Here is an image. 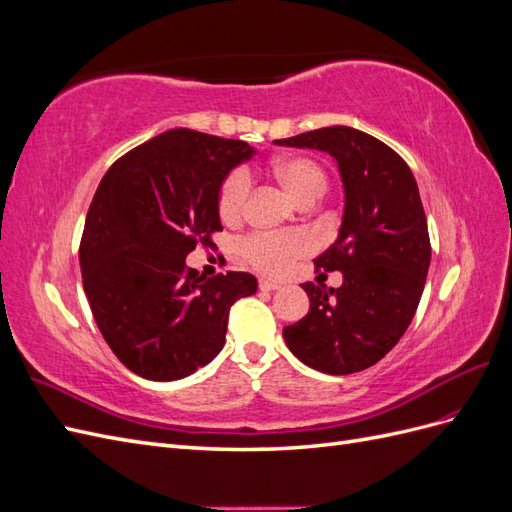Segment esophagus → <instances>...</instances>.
Returning <instances> with one entry per match:
<instances>
[{"label": "esophagus", "mask_w": 512, "mask_h": 512, "mask_svg": "<svg viewBox=\"0 0 512 512\" xmlns=\"http://www.w3.org/2000/svg\"><path fill=\"white\" fill-rule=\"evenodd\" d=\"M258 288H260V290H277V288H280V284H275V282H271V280H265V277H260V280H258Z\"/></svg>", "instance_id": "esophagus-1"}]
</instances>
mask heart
Masks as SVG:
<instances>
[{"label":"heart","instance_id":"obj_1","mask_svg":"<svg viewBox=\"0 0 512 512\" xmlns=\"http://www.w3.org/2000/svg\"><path fill=\"white\" fill-rule=\"evenodd\" d=\"M269 175L282 185L286 194L299 205H312L327 192L324 168L305 156L275 158L269 164ZM250 198V177L245 170H230L218 192V213L222 222L237 224L243 220ZM314 250L305 232H254L239 243V254L254 269L267 275H282L294 262Z\"/></svg>","mask_w":512,"mask_h":512}]
</instances>
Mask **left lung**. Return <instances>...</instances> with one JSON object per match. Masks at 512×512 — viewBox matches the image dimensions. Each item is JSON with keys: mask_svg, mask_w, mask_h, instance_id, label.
<instances>
[{"mask_svg": "<svg viewBox=\"0 0 512 512\" xmlns=\"http://www.w3.org/2000/svg\"><path fill=\"white\" fill-rule=\"evenodd\" d=\"M275 143L329 151L346 190L339 237L314 260L316 273L342 271L344 282L303 284L309 312L284 327L286 346L324 374H356L399 342L425 288L431 243L414 175L389 145L346 126Z\"/></svg>", "mask_w": 512, "mask_h": 512, "instance_id": "1", "label": "left lung"}]
</instances>
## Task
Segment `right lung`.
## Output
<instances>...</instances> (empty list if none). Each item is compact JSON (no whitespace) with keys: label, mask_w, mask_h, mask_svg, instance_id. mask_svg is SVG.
I'll list each match as a JSON object with an SVG mask.
<instances>
[{"label":"right lung","mask_w":512,"mask_h":512,"mask_svg":"<svg viewBox=\"0 0 512 512\" xmlns=\"http://www.w3.org/2000/svg\"><path fill=\"white\" fill-rule=\"evenodd\" d=\"M254 149L196 130H168L106 170L79 247L83 288L104 342L147 380L194 374L226 342L230 307L256 292L243 271L185 265L222 230L220 185Z\"/></svg>","instance_id":"1"}]
</instances>
